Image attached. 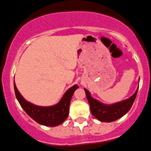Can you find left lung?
<instances>
[{"mask_svg": "<svg viewBox=\"0 0 151 151\" xmlns=\"http://www.w3.org/2000/svg\"><path fill=\"white\" fill-rule=\"evenodd\" d=\"M138 89L133 94V96H131L129 98L112 105H105L101 104L98 101L91 98L88 90L86 88L84 90L90 105L91 114L101 122H112L122 118L130 109L137 95Z\"/></svg>", "mask_w": 151, "mask_h": 151, "instance_id": "obj_1", "label": "left lung"}]
</instances>
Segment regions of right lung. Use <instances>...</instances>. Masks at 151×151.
I'll return each mask as SVG.
<instances>
[{
    "instance_id": "right-lung-1",
    "label": "right lung",
    "mask_w": 151,
    "mask_h": 151,
    "mask_svg": "<svg viewBox=\"0 0 151 151\" xmlns=\"http://www.w3.org/2000/svg\"><path fill=\"white\" fill-rule=\"evenodd\" d=\"M78 88L77 85L71 87L65 93L60 103L53 106H39L27 101L21 95L14 83L15 96L24 110L35 122L48 127L58 126L68 118L71 98L75 90Z\"/></svg>"
}]
</instances>
